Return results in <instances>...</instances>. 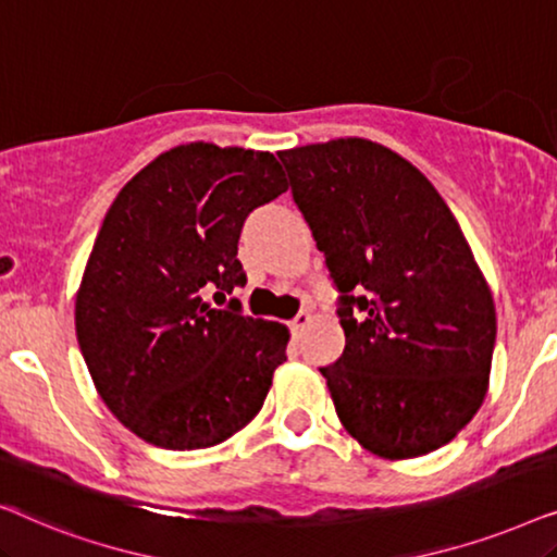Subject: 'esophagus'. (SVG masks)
Segmentation results:
<instances>
[{
	"label": "esophagus",
	"mask_w": 557,
	"mask_h": 557,
	"mask_svg": "<svg viewBox=\"0 0 557 557\" xmlns=\"http://www.w3.org/2000/svg\"><path fill=\"white\" fill-rule=\"evenodd\" d=\"M311 322H314L311 311H299V314H296V319H292V332L294 334H301Z\"/></svg>",
	"instance_id": "1"
}]
</instances>
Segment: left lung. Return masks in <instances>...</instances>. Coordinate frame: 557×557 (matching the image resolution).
Returning <instances> with one entry per match:
<instances>
[{"label": "left lung", "mask_w": 557, "mask_h": 557, "mask_svg": "<svg viewBox=\"0 0 557 557\" xmlns=\"http://www.w3.org/2000/svg\"><path fill=\"white\" fill-rule=\"evenodd\" d=\"M278 159L342 294L345 352L322 368L342 425L391 461L446 446L482 408L497 337L461 225L429 177L377 141L345 136Z\"/></svg>", "instance_id": "1"}]
</instances>
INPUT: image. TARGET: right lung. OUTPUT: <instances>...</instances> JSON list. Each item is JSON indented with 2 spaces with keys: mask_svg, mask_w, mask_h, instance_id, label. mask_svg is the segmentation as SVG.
I'll return each instance as SVG.
<instances>
[{
  "mask_svg": "<svg viewBox=\"0 0 557 557\" xmlns=\"http://www.w3.org/2000/svg\"><path fill=\"white\" fill-rule=\"evenodd\" d=\"M271 151L180 144L121 187L96 235L75 334L106 406L151 446L195 451L253 421L286 362V324L215 309L246 284L248 212L286 193Z\"/></svg>",
  "mask_w": 557,
  "mask_h": 557,
  "instance_id": "obj_1",
  "label": "right lung"
}]
</instances>
